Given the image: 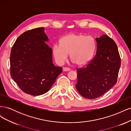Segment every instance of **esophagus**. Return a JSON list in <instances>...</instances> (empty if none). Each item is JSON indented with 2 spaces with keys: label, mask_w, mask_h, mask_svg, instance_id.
<instances>
[{
  "label": "esophagus",
  "mask_w": 131,
  "mask_h": 131,
  "mask_svg": "<svg viewBox=\"0 0 131 131\" xmlns=\"http://www.w3.org/2000/svg\"><path fill=\"white\" fill-rule=\"evenodd\" d=\"M70 70V68H66V67H64V68H63V70L64 71V72H68V71H69Z\"/></svg>",
  "instance_id": "esophagus-1"
}]
</instances>
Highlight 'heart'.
Wrapping results in <instances>:
<instances>
[{"label": "heart", "mask_w": 131, "mask_h": 131, "mask_svg": "<svg viewBox=\"0 0 131 131\" xmlns=\"http://www.w3.org/2000/svg\"><path fill=\"white\" fill-rule=\"evenodd\" d=\"M96 41L91 35L71 33L63 37L60 44L53 46V54L59 64H62L70 54L72 61L78 66L85 65L91 61L93 55Z\"/></svg>", "instance_id": "obj_1"}]
</instances>
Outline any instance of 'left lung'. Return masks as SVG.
<instances>
[{"instance_id": "left-lung-1", "label": "left lung", "mask_w": 131, "mask_h": 131, "mask_svg": "<svg viewBox=\"0 0 131 131\" xmlns=\"http://www.w3.org/2000/svg\"><path fill=\"white\" fill-rule=\"evenodd\" d=\"M95 56L84 68L77 69L76 88L88 99L100 97L116 84L121 58L116 43L106 35L96 38Z\"/></svg>"}]
</instances>
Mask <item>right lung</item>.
<instances>
[{
  "instance_id": "obj_1",
  "label": "right lung",
  "mask_w": 131,
  "mask_h": 131,
  "mask_svg": "<svg viewBox=\"0 0 131 131\" xmlns=\"http://www.w3.org/2000/svg\"><path fill=\"white\" fill-rule=\"evenodd\" d=\"M44 28L22 34L16 40L10 53V74L23 92L39 96L48 92L62 68L52 62V50Z\"/></svg>"
}]
</instances>
